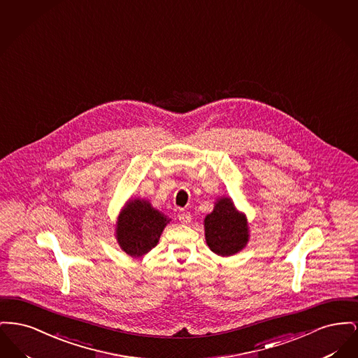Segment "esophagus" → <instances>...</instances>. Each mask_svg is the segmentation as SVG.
Returning a JSON list of instances; mask_svg holds the SVG:
<instances>
[{
    "label": "esophagus",
    "mask_w": 358,
    "mask_h": 358,
    "mask_svg": "<svg viewBox=\"0 0 358 358\" xmlns=\"http://www.w3.org/2000/svg\"><path fill=\"white\" fill-rule=\"evenodd\" d=\"M179 221L182 224H189L191 222V214L188 213L187 210H180L179 211Z\"/></svg>",
    "instance_id": "esophagus-1"
}]
</instances>
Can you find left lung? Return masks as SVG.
I'll list each match as a JSON object with an SVG mask.
<instances>
[{
	"mask_svg": "<svg viewBox=\"0 0 358 358\" xmlns=\"http://www.w3.org/2000/svg\"><path fill=\"white\" fill-rule=\"evenodd\" d=\"M208 248L220 256H231L248 243V224L229 198H221L205 218Z\"/></svg>",
	"mask_w": 358,
	"mask_h": 358,
	"instance_id": "left-lung-1",
	"label": "left lung"
}]
</instances>
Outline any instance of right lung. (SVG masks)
Returning a JSON list of instances; mask_svg holds the SVG:
<instances>
[{"label": "right lung", "instance_id": "1", "mask_svg": "<svg viewBox=\"0 0 358 358\" xmlns=\"http://www.w3.org/2000/svg\"><path fill=\"white\" fill-rule=\"evenodd\" d=\"M170 220L147 201H131L117 221V240L124 252L138 257L155 248Z\"/></svg>", "mask_w": 358, "mask_h": 358}]
</instances>
